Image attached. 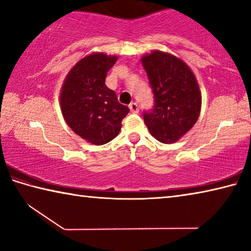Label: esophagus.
<instances>
[{
  "mask_svg": "<svg viewBox=\"0 0 251 251\" xmlns=\"http://www.w3.org/2000/svg\"><path fill=\"white\" fill-rule=\"evenodd\" d=\"M129 109L133 114H137L139 112V107H138L137 103H130L129 104Z\"/></svg>",
  "mask_w": 251,
  "mask_h": 251,
  "instance_id": "1",
  "label": "esophagus"
}]
</instances>
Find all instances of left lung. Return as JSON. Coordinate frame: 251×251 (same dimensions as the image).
Masks as SVG:
<instances>
[{
    "label": "left lung",
    "instance_id": "1",
    "mask_svg": "<svg viewBox=\"0 0 251 251\" xmlns=\"http://www.w3.org/2000/svg\"><path fill=\"white\" fill-rule=\"evenodd\" d=\"M154 94V108L144 110L150 133L164 144L175 143L199 117L201 94L189 66L172 54L154 50L142 57Z\"/></svg>",
    "mask_w": 251,
    "mask_h": 251
}]
</instances>
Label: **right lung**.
<instances>
[{
    "instance_id": "obj_1",
    "label": "right lung",
    "mask_w": 251,
    "mask_h": 251,
    "mask_svg": "<svg viewBox=\"0 0 251 251\" xmlns=\"http://www.w3.org/2000/svg\"><path fill=\"white\" fill-rule=\"evenodd\" d=\"M116 61V55L104 53L85 56L70 71L62 86L63 117L75 134L94 145L115 138L129 112L105 85L106 74Z\"/></svg>"
}]
</instances>
